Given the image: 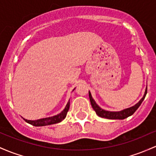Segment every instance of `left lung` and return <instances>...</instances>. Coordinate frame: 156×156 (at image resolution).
<instances>
[{
    "mask_svg": "<svg viewBox=\"0 0 156 156\" xmlns=\"http://www.w3.org/2000/svg\"><path fill=\"white\" fill-rule=\"evenodd\" d=\"M147 92V87L146 90H145V93L144 95L143 98L140 100V101L138 102V104H136V105L130 107V108L124 109V110L120 111V112H109V111L104 110V109L100 108V107L97 105L95 101L92 99V95L90 92H89V97H90V103H91L92 108H93L94 110L95 111V112H96V114L98 116L108 119H126V118L132 115L134 113L137 109H138V108L140 107V105H141L142 102H143L144 99L145 98Z\"/></svg>",
    "mask_w": 156,
    "mask_h": 156,
    "instance_id": "left-lung-1",
    "label": "left lung"
}]
</instances>
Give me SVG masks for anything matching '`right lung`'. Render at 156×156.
Listing matches in <instances>:
<instances>
[{"instance_id":"obj_1","label":"right lung","mask_w":156,"mask_h":156,"mask_svg":"<svg viewBox=\"0 0 156 156\" xmlns=\"http://www.w3.org/2000/svg\"><path fill=\"white\" fill-rule=\"evenodd\" d=\"M69 109V101L66 104V107L61 113L57 115L52 116V117H49V118H45V119H41L36 120V121H30V120L24 119L26 122L29 123V124H32V126H47V125H51V124H57V123L61 122V121H63L65 118H66V114H67L68 110Z\"/></svg>"}]
</instances>
